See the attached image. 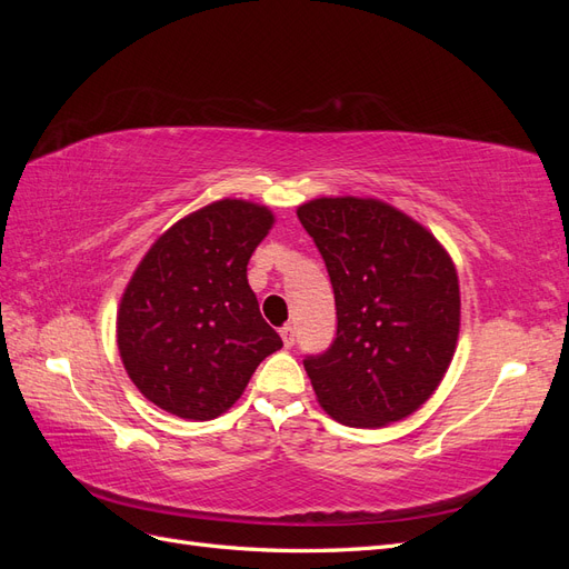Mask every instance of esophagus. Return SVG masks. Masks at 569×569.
Instances as JSON below:
<instances>
[{"instance_id": "1", "label": "esophagus", "mask_w": 569, "mask_h": 569, "mask_svg": "<svg viewBox=\"0 0 569 569\" xmlns=\"http://www.w3.org/2000/svg\"><path fill=\"white\" fill-rule=\"evenodd\" d=\"M280 337H282V341H284V347H287V349L295 347V327H291V325H284L282 330H280Z\"/></svg>"}]
</instances>
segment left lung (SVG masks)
<instances>
[{"mask_svg": "<svg viewBox=\"0 0 569 569\" xmlns=\"http://www.w3.org/2000/svg\"><path fill=\"white\" fill-rule=\"evenodd\" d=\"M297 216L337 306L332 343L303 358L320 406L349 427L410 416L456 351L460 291L449 253L416 220L375 199H316Z\"/></svg>", "mask_w": 569, "mask_h": 569, "instance_id": "obj_1", "label": "left lung"}]
</instances>
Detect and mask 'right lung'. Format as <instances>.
I'll return each mask as SVG.
<instances>
[{"label": "right lung", "instance_id": "1", "mask_svg": "<svg viewBox=\"0 0 569 569\" xmlns=\"http://www.w3.org/2000/svg\"><path fill=\"white\" fill-rule=\"evenodd\" d=\"M270 226L266 206L222 199L178 220L142 258L120 301L118 349L151 403L213 420L282 347L247 282Z\"/></svg>", "mask_w": 569, "mask_h": 569}]
</instances>
